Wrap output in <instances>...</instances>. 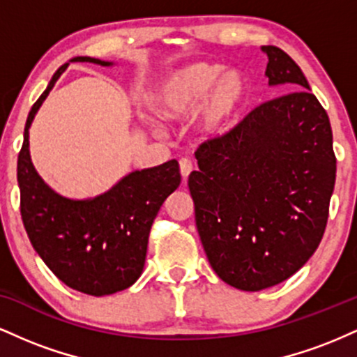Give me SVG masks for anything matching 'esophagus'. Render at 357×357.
I'll return each instance as SVG.
<instances>
[{
    "label": "esophagus",
    "instance_id": "esophagus-1",
    "mask_svg": "<svg viewBox=\"0 0 357 357\" xmlns=\"http://www.w3.org/2000/svg\"><path fill=\"white\" fill-rule=\"evenodd\" d=\"M192 169H195V166H192V161H191V159L183 158L181 161H179V171H181L183 179H186L188 176L191 174V171H192Z\"/></svg>",
    "mask_w": 357,
    "mask_h": 357
}]
</instances>
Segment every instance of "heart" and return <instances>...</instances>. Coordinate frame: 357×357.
Listing matches in <instances>:
<instances>
[{
	"instance_id": "b5f03b06",
	"label": "heart",
	"mask_w": 357,
	"mask_h": 357,
	"mask_svg": "<svg viewBox=\"0 0 357 357\" xmlns=\"http://www.w3.org/2000/svg\"><path fill=\"white\" fill-rule=\"evenodd\" d=\"M223 72L221 65L211 61H196L171 72L154 90L155 110L171 121H181L196 110L199 132H223L248 97L247 79L238 72Z\"/></svg>"
}]
</instances>
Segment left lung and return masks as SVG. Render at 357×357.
<instances>
[{
	"label": "left lung",
	"mask_w": 357,
	"mask_h": 357,
	"mask_svg": "<svg viewBox=\"0 0 357 357\" xmlns=\"http://www.w3.org/2000/svg\"><path fill=\"white\" fill-rule=\"evenodd\" d=\"M265 77L292 92L196 149L188 186L213 270L247 292L292 277L321 243L335 183L329 117L301 67L273 45Z\"/></svg>",
	"instance_id": "obj_1"
}]
</instances>
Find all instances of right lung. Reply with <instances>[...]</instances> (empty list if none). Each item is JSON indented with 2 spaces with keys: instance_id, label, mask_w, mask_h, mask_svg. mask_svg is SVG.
I'll return each mask as SVG.
<instances>
[{
  "instance_id": "obj_1",
  "label": "right lung",
  "mask_w": 357,
  "mask_h": 357,
  "mask_svg": "<svg viewBox=\"0 0 357 357\" xmlns=\"http://www.w3.org/2000/svg\"><path fill=\"white\" fill-rule=\"evenodd\" d=\"M72 61H109L75 56ZM61 65L28 114L18 154L20 213L35 252L73 290L109 296L142 273L153 221L165 199L181 183L178 161L134 171L93 199L73 202L52 191L36 174L28 151V129L36 110L65 72Z\"/></svg>"
}]
</instances>
